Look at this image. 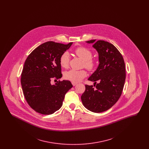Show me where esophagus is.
I'll use <instances>...</instances> for the list:
<instances>
[{"label":"esophagus","instance_id":"1","mask_svg":"<svg viewBox=\"0 0 149 149\" xmlns=\"http://www.w3.org/2000/svg\"><path fill=\"white\" fill-rule=\"evenodd\" d=\"M72 84L73 86H75V85L77 84V83H75V82H72Z\"/></svg>","mask_w":149,"mask_h":149}]
</instances>
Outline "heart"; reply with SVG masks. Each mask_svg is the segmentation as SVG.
I'll return each mask as SVG.
<instances>
[{"instance_id": "1", "label": "heart", "mask_w": 149, "mask_h": 149, "mask_svg": "<svg viewBox=\"0 0 149 149\" xmlns=\"http://www.w3.org/2000/svg\"><path fill=\"white\" fill-rule=\"evenodd\" d=\"M75 54L77 56L83 60V66L89 70H93L96 66V61L92 58V51L85 47H80L76 49ZM60 64L63 68H68L69 64V54L68 52H64L61 54L59 59ZM86 71L85 70H70L64 72L65 79L71 81L72 82L77 83L86 76Z\"/></svg>"}]
</instances>
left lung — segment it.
<instances>
[{"instance_id": "1", "label": "left lung", "mask_w": 149, "mask_h": 149, "mask_svg": "<svg viewBox=\"0 0 149 149\" xmlns=\"http://www.w3.org/2000/svg\"><path fill=\"white\" fill-rule=\"evenodd\" d=\"M86 42L93 43V47L98 53L99 64L88 78L94 82L95 88L93 85H85L81 99L88 110L102 112L113 106L121 95L126 79L125 64L120 51L112 43L103 40L96 42L95 40Z\"/></svg>"}]
</instances>
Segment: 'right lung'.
I'll use <instances>...</instances> for the list:
<instances>
[{
	"mask_svg": "<svg viewBox=\"0 0 149 149\" xmlns=\"http://www.w3.org/2000/svg\"><path fill=\"white\" fill-rule=\"evenodd\" d=\"M72 42L67 45L48 41L36 48L27 57L22 72V88L29 106L36 112L51 114L63 105L65 95L72 87L69 80H51L62 77L60 57Z\"/></svg>",
	"mask_w": 149,
	"mask_h": 149,
	"instance_id": "add662e5",
	"label": "right lung"
}]
</instances>
